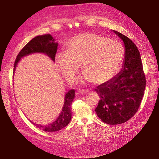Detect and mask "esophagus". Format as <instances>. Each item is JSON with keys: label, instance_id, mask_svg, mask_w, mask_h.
I'll return each instance as SVG.
<instances>
[{"label": "esophagus", "instance_id": "1", "mask_svg": "<svg viewBox=\"0 0 159 159\" xmlns=\"http://www.w3.org/2000/svg\"><path fill=\"white\" fill-rule=\"evenodd\" d=\"M77 93H78V94H85V93H88V90H82V89H78Z\"/></svg>", "mask_w": 159, "mask_h": 159}]
</instances>
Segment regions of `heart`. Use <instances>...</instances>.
Instances as JSON below:
<instances>
[{
    "label": "heart",
    "mask_w": 159,
    "mask_h": 159,
    "mask_svg": "<svg viewBox=\"0 0 159 159\" xmlns=\"http://www.w3.org/2000/svg\"><path fill=\"white\" fill-rule=\"evenodd\" d=\"M125 58V48L116 40L86 32L74 37L67 51L56 54V64L66 80L72 82L82 64V82L103 83L114 77Z\"/></svg>",
    "instance_id": "heart-1"
}]
</instances>
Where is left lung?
Segmentation results:
<instances>
[{"label":"left lung","instance_id":"left-lung-1","mask_svg":"<svg viewBox=\"0 0 159 159\" xmlns=\"http://www.w3.org/2000/svg\"><path fill=\"white\" fill-rule=\"evenodd\" d=\"M123 41L125 59L119 73L100 84L95 91L100 96L95 112L108 125H119L129 120L138 111L144 95L145 77L138 48L120 32L113 30Z\"/></svg>","mask_w":159,"mask_h":159}]
</instances>
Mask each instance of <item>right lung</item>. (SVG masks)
Listing matches in <instances>:
<instances>
[{
  "label": "right lung",
  "mask_w": 159,
  "mask_h": 159,
  "mask_svg": "<svg viewBox=\"0 0 159 159\" xmlns=\"http://www.w3.org/2000/svg\"><path fill=\"white\" fill-rule=\"evenodd\" d=\"M55 39L52 37L51 34H43L34 37L32 39L25 47L19 52L16 58L14 67V74L16 70L17 64L21 58L27 56L32 53H43L48 56L54 62L55 61V56L57 51L58 43L55 42ZM75 97V90H70L65 94L64 103L61 111L60 114L54 120L53 122L47 125H41L38 124H32L36 125L37 127L40 128L45 132H56L63 129L68 125L71 119V103Z\"/></svg>",
  "instance_id": "add662e5"
}]
</instances>
